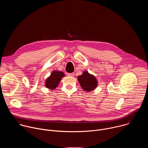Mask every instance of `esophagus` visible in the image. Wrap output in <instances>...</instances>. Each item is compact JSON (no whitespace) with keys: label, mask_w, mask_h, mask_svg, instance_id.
<instances>
[{"label":"esophagus","mask_w":148,"mask_h":148,"mask_svg":"<svg viewBox=\"0 0 148 148\" xmlns=\"http://www.w3.org/2000/svg\"><path fill=\"white\" fill-rule=\"evenodd\" d=\"M67 75L69 77H74V73H69V74H67Z\"/></svg>","instance_id":"esophagus-1"}]
</instances>
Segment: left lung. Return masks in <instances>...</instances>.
<instances>
[{"label": "left lung", "instance_id": "obj_1", "mask_svg": "<svg viewBox=\"0 0 148 148\" xmlns=\"http://www.w3.org/2000/svg\"><path fill=\"white\" fill-rule=\"evenodd\" d=\"M77 79L84 91L90 92L95 90L98 86L96 77L90 74L87 71H84L81 75L77 77Z\"/></svg>", "mask_w": 148, "mask_h": 148}]
</instances>
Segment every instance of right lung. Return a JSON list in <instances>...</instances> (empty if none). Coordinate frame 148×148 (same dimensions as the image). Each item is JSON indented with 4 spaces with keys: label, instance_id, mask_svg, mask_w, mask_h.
<instances>
[{
    "label": "right lung",
    "instance_id": "add662e5",
    "mask_svg": "<svg viewBox=\"0 0 148 148\" xmlns=\"http://www.w3.org/2000/svg\"><path fill=\"white\" fill-rule=\"evenodd\" d=\"M65 76L62 71H53L50 75L46 79L45 86L47 88L54 90L58 86L61 78Z\"/></svg>",
    "mask_w": 148,
    "mask_h": 148
}]
</instances>
